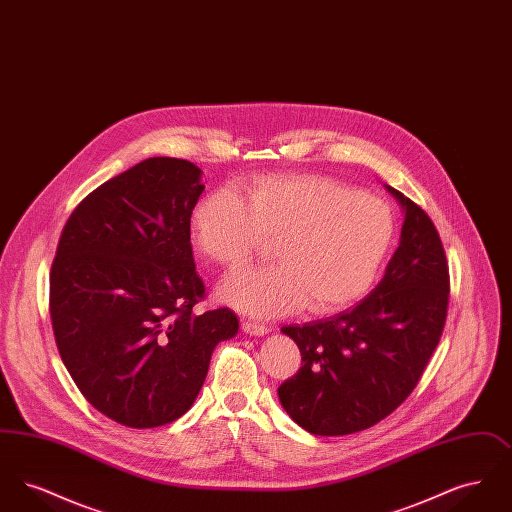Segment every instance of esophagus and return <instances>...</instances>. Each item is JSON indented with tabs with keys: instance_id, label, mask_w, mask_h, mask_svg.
Masks as SVG:
<instances>
[{
	"instance_id": "34e87169",
	"label": "esophagus",
	"mask_w": 512,
	"mask_h": 512,
	"mask_svg": "<svg viewBox=\"0 0 512 512\" xmlns=\"http://www.w3.org/2000/svg\"><path fill=\"white\" fill-rule=\"evenodd\" d=\"M242 330L249 336H267L270 332V328L265 324H257V322H244L242 324Z\"/></svg>"
}]
</instances>
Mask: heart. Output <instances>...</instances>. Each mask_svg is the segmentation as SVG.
<instances>
[{
  "label": "heart",
  "mask_w": 512,
  "mask_h": 512,
  "mask_svg": "<svg viewBox=\"0 0 512 512\" xmlns=\"http://www.w3.org/2000/svg\"><path fill=\"white\" fill-rule=\"evenodd\" d=\"M395 234L390 207L322 174H270L205 195L192 213L197 251L234 268L276 240L278 265L228 278L220 297L253 317H280L307 305L328 315L359 299L374 282Z\"/></svg>",
  "instance_id": "heart-1"
}]
</instances>
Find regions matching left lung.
<instances>
[{
	"label": "left lung",
	"mask_w": 512,
	"mask_h": 512,
	"mask_svg": "<svg viewBox=\"0 0 512 512\" xmlns=\"http://www.w3.org/2000/svg\"><path fill=\"white\" fill-rule=\"evenodd\" d=\"M405 220L378 286L338 315L284 326L301 368L278 388L286 413L315 436H347L393 413L416 388L447 317L449 267L438 230L386 186Z\"/></svg>",
	"instance_id": "obj_1"
}]
</instances>
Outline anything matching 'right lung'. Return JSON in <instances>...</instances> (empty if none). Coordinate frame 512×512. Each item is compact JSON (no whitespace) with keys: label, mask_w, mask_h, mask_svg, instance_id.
Returning a JSON list of instances; mask_svg holds the SVG:
<instances>
[{"label":"right lung","mask_w":512,"mask_h":512,"mask_svg":"<svg viewBox=\"0 0 512 512\" xmlns=\"http://www.w3.org/2000/svg\"><path fill=\"white\" fill-rule=\"evenodd\" d=\"M201 169L149 157L101 184L67 220L49 276L59 355L82 395L128 428L194 405L213 349L238 334L230 309L203 315L190 219Z\"/></svg>","instance_id":"obj_1"}]
</instances>
